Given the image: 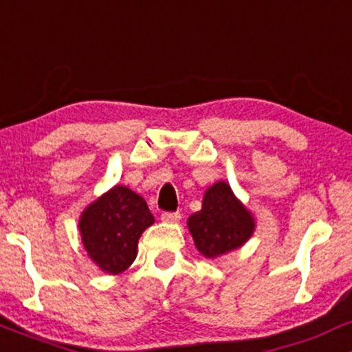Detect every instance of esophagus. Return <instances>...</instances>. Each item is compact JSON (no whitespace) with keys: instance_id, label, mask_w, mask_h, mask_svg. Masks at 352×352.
I'll return each mask as SVG.
<instances>
[{"instance_id":"esophagus-1","label":"esophagus","mask_w":352,"mask_h":352,"mask_svg":"<svg viewBox=\"0 0 352 352\" xmlns=\"http://www.w3.org/2000/svg\"><path fill=\"white\" fill-rule=\"evenodd\" d=\"M161 219H163L164 223H177V221L181 219V214L179 212H163V214H161Z\"/></svg>"}]
</instances>
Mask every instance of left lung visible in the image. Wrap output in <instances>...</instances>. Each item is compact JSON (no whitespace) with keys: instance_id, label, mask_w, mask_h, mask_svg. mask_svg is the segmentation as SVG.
<instances>
[{"instance_id":"obj_1","label":"left lung","mask_w":352,"mask_h":352,"mask_svg":"<svg viewBox=\"0 0 352 352\" xmlns=\"http://www.w3.org/2000/svg\"><path fill=\"white\" fill-rule=\"evenodd\" d=\"M188 228L197 251L214 259L243 246L254 232V218L226 181L206 189L201 211L189 216Z\"/></svg>"}]
</instances>
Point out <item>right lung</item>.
Here are the masks:
<instances>
[{"instance_id": "right-lung-1", "label": "right lung", "mask_w": 352, "mask_h": 352, "mask_svg": "<svg viewBox=\"0 0 352 352\" xmlns=\"http://www.w3.org/2000/svg\"><path fill=\"white\" fill-rule=\"evenodd\" d=\"M153 223L143 197L118 184L81 212L82 246L101 271L120 274L136 259L138 241Z\"/></svg>"}]
</instances>
